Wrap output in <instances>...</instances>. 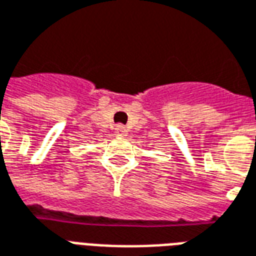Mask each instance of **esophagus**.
I'll return each mask as SVG.
<instances>
[{"mask_svg":"<svg viewBox=\"0 0 256 256\" xmlns=\"http://www.w3.org/2000/svg\"><path fill=\"white\" fill-rule=\"evenodd\" d=\"M114 132H116V134H118V136H124V134H126V128L122 124H118V126H114Z\"/></svg>","mask_w":256,"mask_h":256,"instance_id":"1","label":"esophagus"}]
</instances>
